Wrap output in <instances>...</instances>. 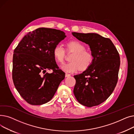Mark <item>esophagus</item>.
Wrapping results in <instances>:
<instances>
[{
    "label": "esophagus",
    "instance_id": "1",
    "mask_svg": "<svg viewBox=\"0 0 134 134\" xmlns=\"http://www.w3.org/2000/svg\"><path fill=\"white\" fill-rule=\"evenodd\" d=\"M71 76V74H69L66 73V74H65V76H66V77H69V76Z\"/></svg>",
    "mask_w": 134,
    "mask_h": 134
}]
</instances>
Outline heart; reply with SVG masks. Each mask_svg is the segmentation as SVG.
<instances>
[{"mask_svg":"<svg viewBox=\"0 0 134 134\" xmlns=\"http://www.w3.org/2000/svg\"><path fill=\"white\" fill-rule=\"evenodd\" d=\"M67 51L74 53L72 56V62L61 66V69L66 72L73 73L80 69L83 71L92 64L94 56L93 54L86 50V47L78 41L69 42L66 44ZM66 54V49L61 44L56 46L53 50V55L56 61L62 63L64 62Z\"/></svg>","mask_w":134,"mask_h":134,"instance_id":"obj_1","label":"heart"}]
</instances>
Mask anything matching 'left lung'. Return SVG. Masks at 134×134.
<instances>
[{"label":"left lung","instance_id":"left-lung-1","mask_svg":"<svg viewBox=\"0 0 134 134\" xmlns=\"http://www.w3.org/2000/svg\"><path fill=\"white\" fill-rule=\"evenodd\" d=\"M72 35L88 44L94 56L90 67L74 75V96L84 106H97L108 99L116 86L120 66L119 53L110 39L99 34L73 32Z\"/></svg>","mask_w":134,"mask_h":134}]
</instances>
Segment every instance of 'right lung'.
<instances>
[{"label": "right lung", "instance_id": "right-lung-1", "mask_svg": "<svg viewBox=\"0 0 134 134\" xmlns=\"http://www.w3.org/2000/svg\"><path fill=\"white\" fill-rule=\"evenodd\" d=\"M66 37L60 30L40 27L28 32L14 50L13 83L29 104L39 105L50 101L65 79V73L56 64L53 50ZM51 69L52 74L45 73Z\"/></svg>", "mask_w": 134, "mask_h": 134}]
</instances>
